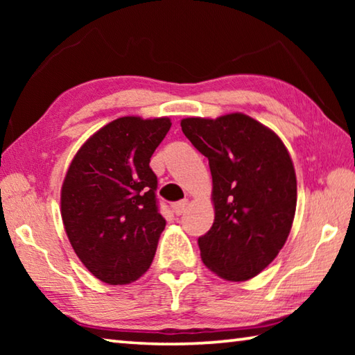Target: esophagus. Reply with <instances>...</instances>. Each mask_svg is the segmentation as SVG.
I'll return each instance as SVG.
<instances>
[{"instance_id":"1","label":"esophagus","mask_w":355,"mask_h":355,"mask_svg":"<svg viewBox=\"0 0 355 355\" xmlns=\"http://www.w3.org/2000/svg\"><path fill=\"white\" fill-rule=\"evenodd\" d=\"M188 205H189V203H188V200H178V202H175V203H173V213H175L177 216H180V214H183L184 211H186V208H188Z\"/></svg>"}]
</instances>
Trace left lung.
<instances>
[{
  "instance_id": "left-lung-1",
  "label": "left lung",
  "mask_w": 355,
  "mask_h": 355,
  "mask_svg": "<svg viewBox=\"0 0 355 355\" xmlns=\"http://www.w3.org/2000/svg\"><path fill=\"white\" fill-rule=\"evenodd\" d=\"M182 130L207 156L213 177V227L199 238L205 266L244 282L271 263L296 213L294 166L280 137L241 112L188 117Z\"/></svg>"
}]
</instances>
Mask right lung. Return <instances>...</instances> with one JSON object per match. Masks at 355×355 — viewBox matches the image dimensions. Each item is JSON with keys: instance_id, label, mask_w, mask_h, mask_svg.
Wrapping results in <instances>:
<instances>
[{"instance_id": "add662e5", "label": "right lung", "mask_w": 355, "mask_h": 355, "mask_svg": "<svg viewBox=\"0 0 355 355\" xmlns=\"http://www.w3.org/2000/svg\"><path fill=\"white\" fill-rule=\"evenodd\" d=\"M171 119L120 117L83 144L64 178L61 214L69 241L89 271L127 285L153 261L166 220L150 169Z\"/></svg>"}]
</instances>
